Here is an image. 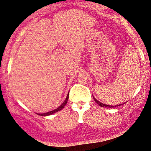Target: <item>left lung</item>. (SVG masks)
Listing matches in <instances>:
<instances>
[{
	"label": "left lung",
	"instance_id": "8db88e82",
	"mask_svg": "<svg viewBox=\"0 0 151 151\" xmlns=\"http://www.w3.org/2000/svg\"><path fill=\"white\" fill-rule=\"evenodd\" d=\"M93 99H94V101L96 102V103L98 104V105H99L100 106H101V107H109V108H111V107H115V106H111V105H105V104H103V103H101V102L100 101H99L98 100H96V99L94 98V97L93 96ZM119 105H117V106H119Z\"/></svg>",
	"mask_w": 151,
	"mask_h": 151
}]
</instances>
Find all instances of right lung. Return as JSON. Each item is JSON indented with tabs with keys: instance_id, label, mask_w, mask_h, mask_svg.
I'll list each match as a JSON object with an SVG mask.
<instances>
[{
	"instance_id": "obj_1",
	"label": "right lung",
	"mask_w": 151,
	"mask_h": 151,
	"mask_svg": "<svg viewBox=\"0 0 151 151\" xmlns=\"http://www.w3.org/2000/svg\"><path fill=\"white\" fill-rule=\"evenodd\" d=\"M68 99H69V93L68 94V96H67L66 99L65 100V101L63 102V103L61 106H59V107H58L57 109H56L51 111H49V112H47V113H37V114L39 115H41V116H46V115H50L53 114V113H57V112H58V111H61V109H63L64 108V106H65V105L67 104V102H68Z\"/></svg>"
}]
</instances>
